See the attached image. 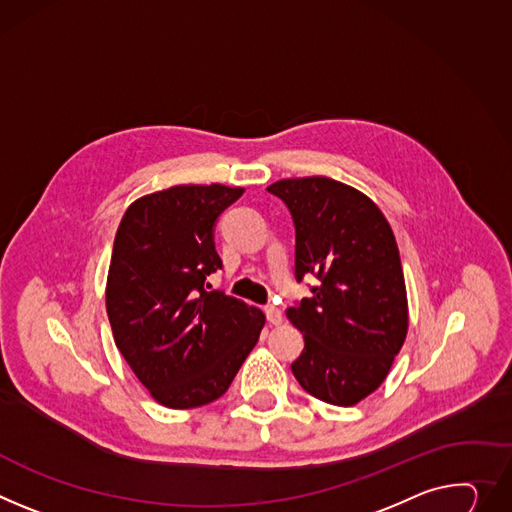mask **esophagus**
Masks as SVG:
<instances>
[{"label": "esophagus", "instance_id": "obj_1", "mask_svg": "<svg viewBox=\"0 0 512 512\" xmlns=\"http://www.w3.org/2000/svg\"><path fill=\"white\" fill-rule=\"evenodd\" d=\"M265 314H267V320H269L271 324H282V320H284L282 310L275 308V306H267V308H265Z\"/></svg>", "mask_w": 512, "mask_h": 512}]
</instances>
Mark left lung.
<instances>
[{
	"label": "left lung",
	"mask_w": 512,
	"mask_h": 512,
	"mask_svg": "<svg viewBox=\"0 0 512 512\" xmlns=\"http://www.w3.org/2000/svg\"><path fill=\"white\" fill-rule=\"evenodd\" d=\"M267 190L292 212L296 277L320 280L286 310L304 333L292 371L314 398L353 406L382 386L408 333L394 232L374 200L331 177L280 179Z\"/></svg>",
	"instance_id": "obj_1"
}]
</instances>
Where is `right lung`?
Instances as JSON below:
<instances>
[{
  "label": "right lung",
  "mask_w": 512,
  "mask_h": 512,
  "mask_svg": "<svg viewBox=\"0 0 512 512\" xmlns=\"http://www.w3.org/2000/svg\"><path fill=\"white\" fill-rule=\"evenodd\" d=\"M243 192L222 183L173 185L134 200L116 230L106 282L114 343L167 408L220 398L265 324L259 308L204 288L222 267L214 222Z\"/></svg>",
  "instance_id": "1"
}]
</instances>
